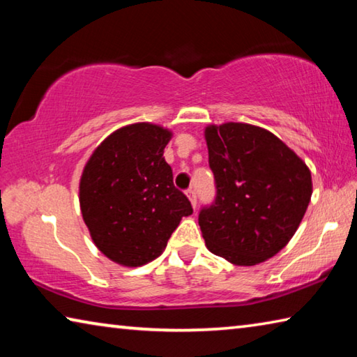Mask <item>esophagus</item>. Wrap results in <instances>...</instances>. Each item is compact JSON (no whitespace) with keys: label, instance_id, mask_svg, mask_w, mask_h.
Instances as JSON below:
<instances>
[{"label":"esophagus","instance_id":"34e87169","mask_svg":"<svg viewBox=\"0 0 357 357\" xmlns=\"http://www.w3.org/2000/svg\"><path fill=\"white\" fill-rule=\"evenodd\" d=\"M185 195L189 197V200H190V203H192V206L193 208H197V192H195V189H189L185 192Z\"/></svg>","mask_w":357,"mask_h":357}]
</instances>
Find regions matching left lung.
<instances>
[{"label":"left lung","mask_w":357,"mask_h":357,"mask_svg":"<svg viewBox=\"0 0 357 357\" xmlns=\"http://www.w3.org/2000/svg\"><path fill=\"white\" fill-rule=\"evenodd\" d=\"M215 200L198 214L214 255L253 266L279 253L312 197L309 167L269 130L244 123L204 130Z\"/></svg>","instance_id":"8db88e82"}]
</instances>
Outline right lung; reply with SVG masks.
I'll return each mask as SVG.
<instances>
[{
	"instance_id": "1",
	"label": "right lung",
	"mask_w": 357,
	"mask_h": 357,
	"mask_svg": "<svg viewBox=\"0 0 357 357\" xmlns=\"http://www.w3.org/2000/svg\"><path fill=\"white\" fill-rule=\"evenodd\" d=\"M172 132L137 123L102 142L80 179L83 220L98 249L112 261L137 268L165 250L192 204L173 184L164 149Z\"/></svg>"
}]
</instances>
